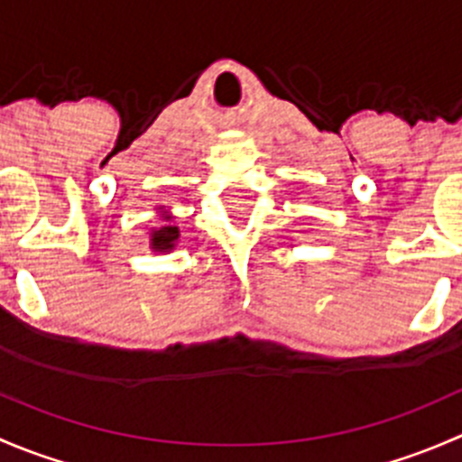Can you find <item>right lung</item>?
Segmentation results:
<instances>
[{
	"mask_svg": "<svg viewBox=\"0 0 462 462\" xmlns=\"http://www.w3.org/2000/svg\"><path fill=\"white\" fill-rule=\"evenodd\" d=\"M162 221H165V226H161L158 230L149 232V245H152L153 253H170V250H174L176 241H179V236H180L179 227L170 226V221H171L170 214H165V217H162Z\"/></svg>",
	"mask_w": 462,
	"mask_h": 462,
	"instance_id": "obj_1",
	"label": "right lung"
}]
</instances>
